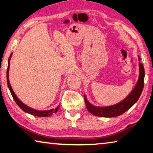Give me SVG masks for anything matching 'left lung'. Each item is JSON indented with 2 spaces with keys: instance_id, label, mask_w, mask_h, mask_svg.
<instances>
[{
  "instance_id": "1",
  "label": "left lung",
  "mask_w": 153,
  "mask_h": 153,
  "mask_svg": "<svg viewBox=\"0 0 153 153\" xmlns=\"http://www.w3.org/2000/svg\"><path fill=\"white\" fill-rule=\"evenodd\" d=\"M138 60L140 61V58L139 56ZM139 78L135 87L125 99L117 104L108 106V107H96L90 104L84 94V100L88 111L92 115L98 116V117H117L125 113L138 101L143 90L144 84V69L143 65L140 62L139 63Z\"/></svg>"
}]
</instances>
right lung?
<instances>
[{
    "label": "right lung",
    "mask_w": 153,
    "mask_h": 153,
    "mask_svg": "<svg viewBox=\"0 0 153 153\" xmlns=\"http://www.w3.org/2000/svg\"><path fill=\"white\" fill-rule=\"evenodd\" d=\"M12 54H11L10 55L9 60H8V67H7V84H8V87L9 89L10 90V92L11 93V95L13 98L15 102L17 103V105L19 106V107L21 108V109H22L25 112H26L29 114H31V115H34V116H37V117H49V116H51L53 113H55L57 112V111L59 108V105L57 107H56L55 109L53 108V109L51 110H48V111H38L36 109H33V108L27 107V105H25L24 104L21 100L17 97V96L15 95V92L13 90L11 84H10L9 82V66H10V60H11V57L12 56Z\"/></svg>",
    "instance_id": "right-lung-1"
}]
</instances>
